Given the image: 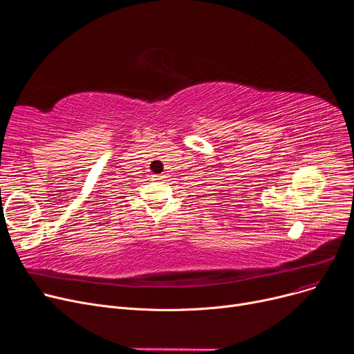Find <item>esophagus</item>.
Segmentation results:
<instances>
[{
	"instance_id": "1",
	"label": "esophagus",
	"mask_w": 354,
	"mask_h": 354,
	"mask_svg": "<svg viewBox=\"0 0 354 354\" xmlns=\"http://www.w3.org/2000/svg\"><path fill=\"white\" fill-rule=\"evenodd\" d=\"M162 178V176L161 174H157V176H153V180L154 181H158V180H161Z\"/></svg>"
}]
</instances>
